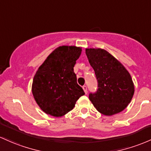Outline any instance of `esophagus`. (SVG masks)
<instances>
[{
    "instance_id": "esophagus-1",
    "label": "esophagus",
    "mask_w": 151,
    "mask_h": 151,
    "mask_svg": "<svg viewBox=\"0 0 151 151\" xmlns=\"http://www.w3.org/2000/svg\"><path fill=\"white\" fill-rule=\"evenodd\" d=\"M82 88H83L84 92H85V94H87V86H83V87H82Z\"/></svg>"
}]
</instances>
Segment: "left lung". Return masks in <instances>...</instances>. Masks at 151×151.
Returning a JSON list of instances; mask_svg holds the SVG:
<instances>
[{
    "instance_id": "left-lung-1",
    "label": "left lung",
    "mask_w": 151,
    "mask_h": 151,
    "mask_svg": "<svg viewBox=\"0 0 151 151\" xmlns=\"http://www.w3.org/2000/svg\"><path fill=\"white\" fill-rule=\"evenodd\" d=\"M86 55L97 80V89L89 94V100L105 115L121 112L130 103L134 94L133 82L129 72L104 49H87Z\"/></svg>"
}]
</instances>
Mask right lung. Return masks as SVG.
<instances>
[{
  "label": "right lung",
  "instance_id": "add662e5",
  "mask_svg": "<svg viewBox=\"0 0 151 151\" xmlns=\"http://www.w3.org/2000/svg\"><path fill=\"white\" fill-rule=\"evenodd\" d=\"M81 48L59 46L49 56L34 76L32 93L39 107L46 114L62 117L72 110L84 95L74 72Z\"/></svg>",
  "mask_w": 151,
  "mask_h": 151
}]
</instances>
